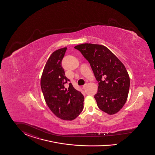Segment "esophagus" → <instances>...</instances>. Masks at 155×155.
I'll return each instance as SVG.
<instances>
[{
	"label": "esophagus",
	"mask_w": 155,
	"mask_h": 155,
	"mask_svg": "<svg viewBox=\"0 0 155 155\" xmlns=\"http://www.w3.org/2000/svg\"><path fill=\"white\" fill-rule=\"evenodd\" d=\"M86 86H87V84H85L84 85H83V89H86Z\"/></svg>",
	"instance_id": "esophagus-1"
}]
</instances>
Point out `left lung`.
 <instances>
[{
  "mask_svg": "<svg viewBox=\"0 0 155 155\" xmlns=\"http://www.w3.org/2000/svg\"><path fill=\"white\" fill-rule=\"evenodd\" d=\"M89 62L98 82L94 97L99 108L109 114L117 113L126 103L130 78L125 66L106 46L83 43L74 46Z\"/></svg>",
  "mask_w": 155,
  "mask_h": 155,
  "instance_id": "left-lung-1",
  "label": "left lung"
}]
</instances>
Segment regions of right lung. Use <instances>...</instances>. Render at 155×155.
<instances>
[{
  "mask_svg": "<svg viewBox=\"0 0 155 155\" xmlns=\"http://www.w3.org/2000/svg\"><path fill=\"white\" fill-rule=\"evenodd\" d=\"M67 48L53 52L46 62L41 79V86L45 102L56 116L64 120H73L82 112L84 96L69 84L62 66Z\"/></svg>",
  "mask_w": 155,
  "mask_h": 155,
  "instance_id": "1",
  "label": "right lung"
}]
</instances>
